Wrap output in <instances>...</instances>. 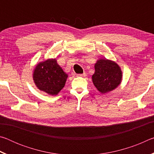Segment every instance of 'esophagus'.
Listing matches in <instances>:
<instances>
[{
    "mask_svg": "<svg viewBox=\"0 0 154 154\" xmlns=\"http://www.w3.org/2000/svg\"><path fill=\"white\" fill-rule=\"evenodd\" d=\"M77 77H85L86 76V73H85V72H83V74H78L77 75Z\"/></svg>",
    "mask_w": 154,
    "mask_h": 154,
    "instance_id": "1",
    "label": "esophagus"
}]
</instances>
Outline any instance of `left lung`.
<instances>
[{
  "instance_id": "left-lung-1",
  "label": "left lung",
  "mask_w": 154,
  "mask_h": 154,
  "mask_svg": "<svg viewBox=\"0 0 154 154\" xmlns=\"http://www.w3.org/2000/svg\"><path fill=\"white\" fill-rule=\"evenodd\" d=\"M95 72L92 75V82L99 92L105 94L120 84L122 72L116 62L107 59H100L94 65Z\"/></svg>"
}]
</instances>
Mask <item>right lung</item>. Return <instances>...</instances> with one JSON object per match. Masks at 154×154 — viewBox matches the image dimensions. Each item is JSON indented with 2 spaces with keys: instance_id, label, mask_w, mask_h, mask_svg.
<instances>
[{
  "instance_id": "right-lung-1",
  "label": "right lung",
  "mask_w": 154,
  "mask_h": 154,
  "mask_svg": "<svg viewBox=\"0 0 154 154\" xmlns=\"http://www.w3.org/2000/svg\"><path fill=\"white\" fill-rule=\"evenodd\" d=\"M68 75L57 63L56 59H48L36 65L33 80L38 89L49 95H57L64 87Z\"/></svg>"
}]
</instances>
